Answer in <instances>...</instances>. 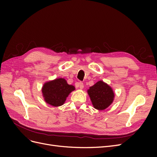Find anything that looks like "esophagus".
I'll list each match as a JSON object with an SVG mask.
<instances>
[{
	"label": "esophagus",
	"mask_w": 157,
	"mask_h": 157,
	"mask_svg": "<svg viewBox=\"0 0 157 157\" xmlns=\"http://www.w3.org/2000/svg\"><path fill=\"white\" fill-rule=\"evenodd\" d=\"M78 86H79V88H80V89H83V88H84V84H83V83H82V82H78Z\"/></svg>",
	"instance_id": "esophagus-1"
}]
</instances>
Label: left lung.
I'll use <instances>...</instances> for the list:
<instances>
[{
  "label": "left lung",
  "mask_w": 157,
  "mask_h": 157,
  "mask_svg": "<svg viewBox=\"0 0 157 157\" xmlns=\"http://www.w3.org/2000/svg\"><path fill=\"white\" fill-rule=\"evenodd\" d=\"M88 94L92 105L98 110H104L113 103L115 94L111 86L102 80L98 81L94 86L90 87Z\"/></svg>",
  "instance_id": "1"
}]
</instances>
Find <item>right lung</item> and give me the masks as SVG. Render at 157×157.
<instances>
[{
	"mask_svg": "<svg viewBox=\"0 0 157 157\" xmlns=\"http://www.w3.org/2000/svg\"><path fill=\"white\" fill-rule=\"evenodd\" d=\"M75 90L73 85H69L63 78H56L44 83L42 88L44 101L54 107L62 105L69 94Z\"/></svg>",
	"mask_w": 157,
	"mask_h": 157,
	"instance_id": "1",
	"label": "right lung"
}]
</instances>
